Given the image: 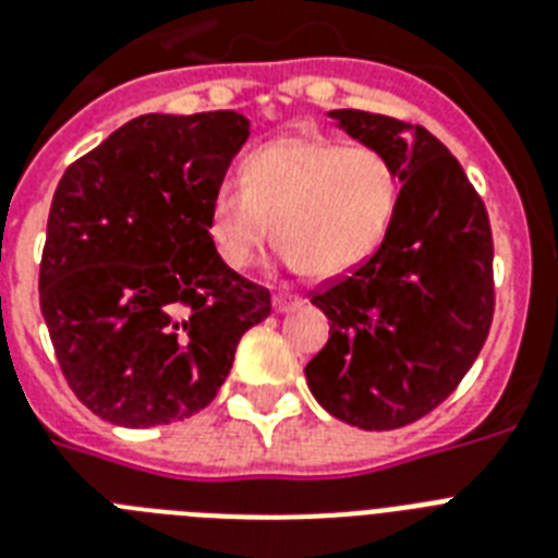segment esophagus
Segmentation results:
<instances>
[{"mask_svg":"<svg viewBox=\"0 0 558 558\" xmlns=\"http://www.w3.org/2000/svg\"><path fill=\"white\" fill-rule=\"evenodd\" d=\"M298 306H301V301H298L295 295H289V292H278V295H275V310H278V313H292Z\"/></svg>","mask_w":558,"mask_h":558,"instance_id":"esophagus-1","label":"esophagus"}]
</instances>
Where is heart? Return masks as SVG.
Wrapping results in <instances>:
<instances>
[{
    "label": "heart",
    "mask_w": 558,
    "mask_h": 558,
    "mask_svg": "<svg viewBox=\"0 0 558 558\" xmlns=\"http://www.w3.org/2000/svg\"><path fill=\"white\" fill-rule=\"evenodd\" d=\"M399 173L385 153L330 138H280L245 159L240 185L208 202V240L219 260L248 269L269 240L310 278H332L367 260L399 205Z\"/></svg>",
    "instance_id": "b5f03b06"
}]
</instances>
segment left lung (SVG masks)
I'll return each mask as SVG.
<instances>
[{"label":"left lung","mask_w":558,"mask_h":558,"mask_svg":"<svg viewBox=\"0 0 558 558\" xmlns=\"http://www.w3.org/2000/svg\"><path fill=\"white\" fill-rule=\"evenodd\" d=\"M402 179L397 217L350 275L313 289L330 339L306 365L313 397L365 432L402 428L454 393L495 313L493 226L460 161L425 126L330 112Z\"/></svg>","instance_id":"1"}]
</instances>
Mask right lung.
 Segmentation results:
<instances>
[{
	"instance_id": "obj_1",
	"label": "right lung",
	"mask_w": 558,
	"mask_h": 558,
	"mask_svg": "<svg viewBox=\"0 0 558 558\" xmlns=\"http://www.w3.org/2000/svg\"><path fill=\"white\" fill-rule=\"evenodd\" d=\"M248 121L142 116L65 168L48 210L39 310L69 388L92 414L153 428L222 388L269 289L208 240V202Z\"/></svg>"
}]
</instances>
